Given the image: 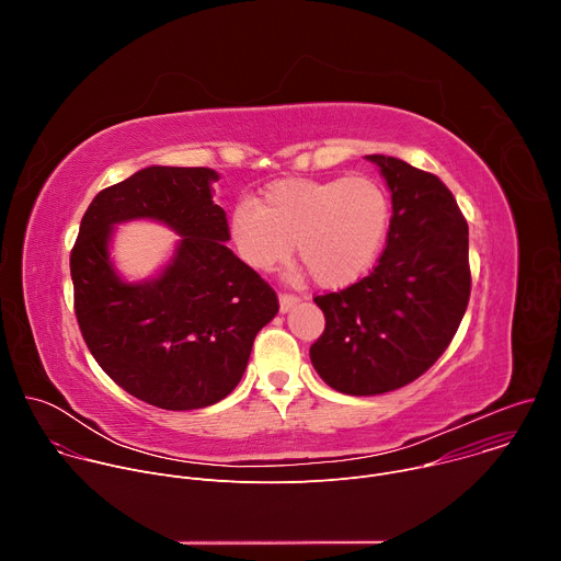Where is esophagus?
I'll list each match as a JSON object with an SVG mask.
<instances>
[{
    "mask_svg": "<svg viewBox=\"0 0 561 561\" xmlns=\"http://www.w3.org/2000/svg\"><path fill=\"white\" fill-rule=\"evenodd\" d=\"M299 304V297H295V295H279V310L282 312H288L293 306H297Z\"/></svg>",
    "mask_w": 561,
    "mask_h": 561,
    "instance_id": "1",
    "label": "esophagus"
}]
</instances>
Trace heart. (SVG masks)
Wrapping results in <instances>:
<instances>
[{"instance_id": "b5f03b06", "label": "heart", "mask_w": 561, "mask_h": 561, "mask_svg": "<svg viewBox=\"0 0 561 561\" xmlns=\"http://www.w3.org/2000/svg\"><path fill=\"white\" fill-rule=\"evenodd\" d=\"M230 228L239 255L255 271H273L295 244L319 286L344 288L377 264L390 230V199L368 175L282 180L257 204H237Z\"/></svg>"}]
</instances>
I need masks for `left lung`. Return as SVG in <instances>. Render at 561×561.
Returning <instances> with one entry per match:
<instances>
[{
  "mask_svg": "<svg viewBox=\"0 0 561 561\" xmlns=\"http://www.w3.org/2000/svg\"><path fill=\"white\" fill-rule=\"evenodd\" d=\"M390 191L392 217L373 273L314 297L327 329L317 375L344 394H381L426 373L455 337L470 297L468 224L439 178L397 157L366 154Z\"/></svg>",
  "mask_w": 561,
  "mask_h": 561,
  "instance_id": "obj_1",
  "label": "left lung"
}]
</instances>
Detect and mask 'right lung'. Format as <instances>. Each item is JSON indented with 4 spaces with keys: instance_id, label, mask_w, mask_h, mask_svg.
I'll return each mask as SVG.
<instances>
[{
    "instance_id": "add662e5",
    "label": "right lung",
    "mask_w": 561,
    "mask_h": 561,
    "mask_svg": "<svg viewBox=\"0 0 561 561\" xmlns=\"http://www.w3.org/2000/svg\"><path fill=\"white\" fill-rule=\"evenodd\" d=\"M213 169L148 167L91 202L70 253L75 314L104 373L167 411L217 404L242 379L255 335L277 314L275 290L226 242ZM148 218L181 234L152 278L128 283L110 257L114 228Z\"/></svg>"
}]
</instances>
